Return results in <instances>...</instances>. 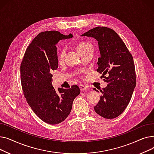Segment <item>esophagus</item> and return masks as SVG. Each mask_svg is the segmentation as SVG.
Returning <instances> with one entry per match:
<instances>
[{"label": "esophagus", "instance_id": "esophagus-1", "mask_svg": "<svg viewBox=\"0 0 154 154\" xmlns=\"http://www.w3.org/2000/svg\"><path fill=\"white\" fill-rule=\"evenodd\" d=\"M79 88H80V89L81 91H85L87 90V87L84 85H80Z\"/></svg>", "mask_w": 154, "mask_h": 154}]
</instances>
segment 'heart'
<instances>
[{
	"label": "heart",
	"instance_id": "heart-1",
	"mask_svg": "<svg viewBox=\"0 0 154 154\" xmlns=\"http://www.w3.org/2000/svg\"><path fill=\"white\" fill-rule=\"evenodd\" d=\"M92 44L90 43L85 42H82L77 45V49L80 54H82V53L84 52L85 51H87L90 47H92ZM66 49L63 48V49H62V51L60 52L59 57H58V60H59V62H62L63 61L64 57H65V55H66Z\"/></svg>",
	"mask_w": 154,
	"mask_h": 154
}]
</instances>
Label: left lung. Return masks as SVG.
I'll list each match as a JSON object with an SVG mask.
<instances>
[{"instance_id":"1","label":"left lung","mask_w":154,"mask_h":154,"mask_svg":"<svg viewBox=\"0 0 154 154\" xmlns=\"http://www.w3.org/2000/svg\"><path fill=\"white\" fill-rule=\"evenodd\" d=\"M82 36L94 37L98 41L100 57L97 71L102 76L107 75L103 80L108 84L100 90L102 95L94 110L105 119H114L127 107L136 85L132 55L123 40L112 29L97 27ZM94 90L99 92L95 88Z\"/></svg>"}]
</instances>
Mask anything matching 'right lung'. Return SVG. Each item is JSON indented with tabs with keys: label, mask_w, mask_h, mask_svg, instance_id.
<instances>
[{
	"label": "right lung",
	"mask_w": 154,
	"mask_h": 154,
	"mask_svg": "<svg viewBox=\"0 0 154 154\" xmlns=\"http://www.w3.org/2000/svg\"><path fill=\"white\" fill-rule=\"evenodd\" d=\"M55 30L40 32L29 44L20 65V80L24 97L35 114L45 123L58 124L70 113L72 103L80 91L77 85L70 88L52 86L51 72L58 68L55 45L72 38Z\"/></svg>",
	"instance_id": "1"
}]
</instances>
